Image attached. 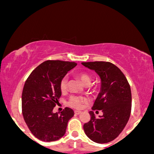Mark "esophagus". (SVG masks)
<instances>
[{
    "label": "esophagus",
    "mask_w": 154,
    "mask_h": 154,
    "mask_svg": "<svg viewBox=\"0 0 154 154\" xmlns=\"http://www.w3.org/2000/svg\"><path fill=\"white\" fill-rule=\"evenodd\" d=\"M74 113H75V115H79V114L82 113V112L81 111H74Z\"/></svg>",
    "instance_id": "esophagus-1"
}]
</instances>
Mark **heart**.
<instances>
[{"instance_id":"obj_1","label":"heart","mask_w":154,"mask_h":154,"mask_svg":"<svg viewBox=\"0 0 154 154\" xmlns=\"http://www.w3.org/2000/svg\"><path fill=\"white\" fill-rule=\"evenodd\" d=\"M75 76L77 79L82 82V83L85 86L90 85L92 81V78L89 73L86 72H79L75 74ZM67 77L64 76L61 79L59 82V88L62 92H65L67 88ZM87 99L86 97L82 96H77V95H72L70 97L68 100V105L70 106L75 109H82L83 107L84 104L87 102Z\"/></svg>"}]
</instances>
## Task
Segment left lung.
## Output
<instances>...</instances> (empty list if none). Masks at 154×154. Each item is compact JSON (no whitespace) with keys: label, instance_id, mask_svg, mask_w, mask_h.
<instances>
[{"label":"left lung","instance_id":"obj_1","mask_svg":"<svg viewBox=\"0 0 154 154\" xmlns=\"http://www.w3.org/2000/svg\"><path fill=\"white\" fill-rule=\"evenodd\" d=\"M95 70L101 79V88L92 110H102L96 118L90 111L91 119L84 123L86 135L97 143H107L119 136L128 121L131 111V92L125 75L109 62H82Z\"/></svg>","mask_w":154,"mask_h":154}]
</instances>
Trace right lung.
<instances>
[{
    "instance_id": "add662e5",
    "label": "right lung",
    "mask_w": 154,
    "mask_h": 154,
    "mask_svg": "<svg viewBox=\"0 0 154 154\" xmlns=\"http://www.w3.org/2000/svg\"><path fill=\"white\" fill-rule=\"evenodd\" d=\"M75 62L48 60L37 66L26 79L22 93V113L32 134L39 140L52 142L64 135L73 110L66 107L60 113L53 109L59 103L61 79Z\"/></svg>"
}]
</instances>
